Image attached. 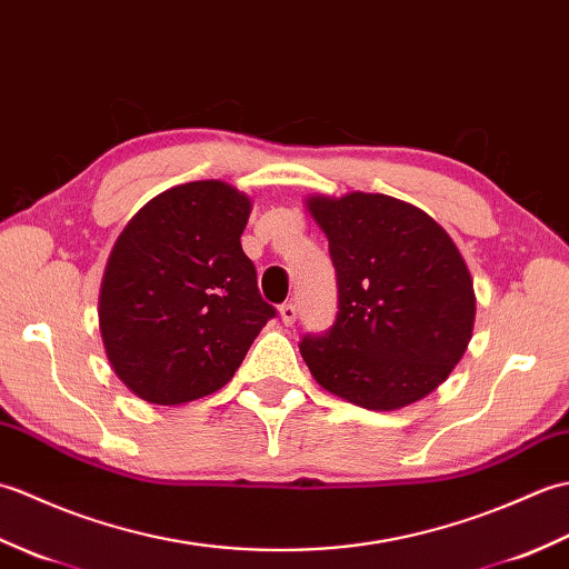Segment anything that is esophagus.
<instances>
[{"instance_id":"esophagus-1","label":"esophagus","mask_w":569,"mask_h":569,"mask_svg":"<svg viewBox=\"0 0 569 569\" xmlns=\"http://www.w3.org/2000/svg\"><path fill=\"white\" fill-rule=\"evenodd\" d=\"M278 316H281L286 328H291V325H293L296 318H298V308H296L293 303H283L281 308H278Z\"/></svg>"}]
</instances>
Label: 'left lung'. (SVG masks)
I'll use <instances>...</instances> for the list:
<instances>
[{
  "instance_id": "1",
  "label": "left lung",
  "mask_w": 569,
  "mask_h": 569,
  "mask_svg": "<svg viewBox=\"0 0 569 569\" xmlns=\"http://www.w3.org/2000/svg\"><path fill=\"white\" fill-rule=\"evenodd\" d=\"M330 241L340 310L300 355L325 391L369 410L432 393L467 352L475 283L452 237L428 212L381 192L310 196Z\"/></svg>"
}]
</instances>
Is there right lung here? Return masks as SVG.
Returning <instances> with one entry per match:
<instances>
[{
	"label": "right lung",
	"instance_id": "right-lung-1",
	"mask_svg": "<svg viewBox=\"0 0 569 569\" xmlns=\"http://www.w3.org/2000/svg\"><path fill=\"white\" fill-rule=\"evenodd\" d=\"M251 198L224 180L163 190L117 237L100 286L110 367L141 401L220 391L276 310L241 249Z\"/></svg>",
	"mask_w": 569,
	"mask_h": 569
}]
</instances>
